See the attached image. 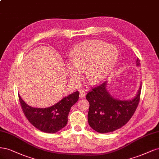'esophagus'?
<instances>
[{
    "mask_svg": "<svg viewBox=\"0 0 159 159\" xmlns=\"http://www.w3.org/2000/svg\"><path fill=\"white\" fill-rule=\"evenodd\" d=\"M86 95V91H83L82 90L80 92V98H84V97H85Z\"/></svg>",
    "mask_w": 159,
    "mask_h": 159,
    "instance_id": "esophagus-1",
    "label": "esophagus"
}]
</instances>
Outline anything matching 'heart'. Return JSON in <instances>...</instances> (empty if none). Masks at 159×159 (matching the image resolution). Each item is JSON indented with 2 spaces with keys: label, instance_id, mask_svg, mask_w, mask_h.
Here are the masks:
<instances>
[{
  "label": "heart",
  "instance_id": "b5f03b06",
  "mask_svg": "<svg viewBox=\"0 0 159 159\" xmlns=\"http://www.w3.org/2000/svg\"><path fill=\"white\" fill-rule=\"evenodd\" d=\"M118 55V50L114 45L96 40L81 43L74 48L70 59V77L77 80L79 71L85 69L89 83H98L111 72Z\"/></svg>",
  "mask_w": 159,
  "mask_h": 159
}]
</instances>
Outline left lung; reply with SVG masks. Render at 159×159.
<instances>
[{"instance_id": "left-lung-1", "label": "left lung", "mask_w": 159, "mask_h": 159, "mask_svg": "<svg viewBox=\"0 0 159 159\" xmlns=\"http://www.w3.org/2000/svg\"><path fill=\"white\" fill-rule=\"evenodd\" d=\"M136 64L140 66L137 58ZM141 84L134 99L120 100L112 97L106 89V82L102 83L87 93L86 98L90 106L88 121L90 126L100 134L118 129L129 121L139 103Z\"/></svg>"}]
</instances>
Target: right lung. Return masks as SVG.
Wrapping results in <instances>:
<instances>
[{
    "label": "right lung",
    "mask_w": 159,
    "mask_h": 159,
    "mask_svg": "<svg viewBox=\"0 0 159 159\" xmlns=\"http://www.w3.org/2000/svg\"><path fill=\"white\" fill-rule=\"evenodd\" d=\"M20 106L25 117L38 129L47 134H54L65 127L72 107L79 100V92L76 91L45 108H35L25 103L19 95Z\"/></svg>",
    "instance_id": "obj_1"
}]
</instances>
